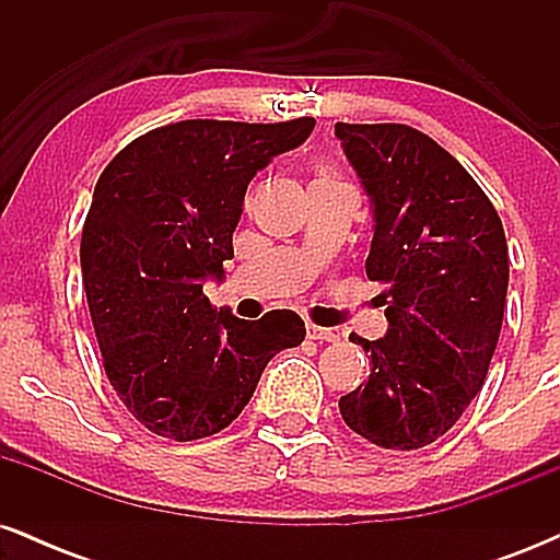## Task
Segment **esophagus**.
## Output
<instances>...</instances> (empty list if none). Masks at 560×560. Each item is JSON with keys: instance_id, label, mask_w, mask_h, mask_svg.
I'll return each instance as SVG.
<instances>
[{"instance_id": "obj_1", "label": "esophagus", "mask_w": 560, "mask_h": 560, "mask_svg": "<svg viewBox=\"0 0 560 560\" xmlns=\"http://www.w3.org/2000/svg\"><path fill=\"white\" fill-rule=\"evenodd\" d=\"M307 337L316 339V342H337L339 334L331 331V329H324V326L307 324Z\"/></svg>"}]
</instances>
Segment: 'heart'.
<instances>
[{"mask_svg": "<svg viewBox=\"0 0 560 560\" xmlns=\"http://www.w3.org/2000/svg\"><path fill=\"white\" fill-rule=\"evenodd\" d=\"M316 178H331V176H326V173H318V176Z\"/></svg>", "mask_w": 560, "mask_h": 560, "instance_id": "obj_1", "label": "heart"}]
</instances>
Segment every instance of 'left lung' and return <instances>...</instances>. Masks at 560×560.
Segmentation results:
<instances>
[{"label": "left lung", "instance_id": "8db88e82", "mask_svg": "<svg viewBox=\"0 0 560 560\" xmlns=\"http://www.w3.org/2000/svg\"><path fill=\"white\" fill-rule=\"evenodd\" d=\"M374 202L365 276L384 284L387 337H350L369 382L339 400L352 432L419 450L464 416L490 369L508 292L503 221L471 173L405 124H337Z\"/></svg>", "mask_w": 560, "mask_h": 560}]
</instances>
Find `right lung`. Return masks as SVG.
I'll return each instance as SVG.
<instances>
[{"mask_svg":"<svg viewBox=\"0 0 560 560\" xmlns=\"http://www.w3.org/2000/svg\"><path fill=\"white\" fill-rule=\"evenodd\" d=\"M316 120H178L133 139L102 171L83 221L81 271L102 365L141 427L176 442L226 429L276 352L298 347L292 311L244 320L205 298L223 279L247 184Z\"/></svg>","mask_w":560,"mask_h":560,"instance_id":"right-lung-1","label":"right lung"}]
</instances>
